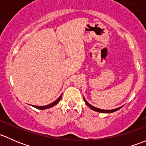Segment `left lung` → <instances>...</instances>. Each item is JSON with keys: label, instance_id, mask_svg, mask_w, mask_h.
<instances>
[{"label": "left lung", "instance_id": "obj_1", "mask_svg": "<svg viewBox=\"0 0 146 146\" xmlns=\"http://www.w3.org/2000/svg\"><path fill=\"white\" fill-rule=\"evenodd\" d=\"M84 101H85V102L86 103V104H87V105H88V107H89L91 109V110H94V111H98V112H101V113H111V112H114V111H117V110H119V109H121V107H119V108L114 109V110H101V109L97 108V107H93V106H92V105H91L90 104H89V103H88V102L86 101V100L85 99V98H84Z\"/></svg>", "mask_w": 146, "mask_h": 146}]
</instances>
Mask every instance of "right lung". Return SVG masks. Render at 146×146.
I'll return each mask as SVG.
<instances>
[{"mask_svg":"<svg viewBox=\"0 0 146 146\" xmlns=\"http://www.w3.org/2000/svg\"><path fill=\"white\" fill-rule=\"evenodd\" d=\"M61 97H62V95H61V96H60L59 98H58V99L54 101V102L51 103V104H48V105H46V106H35V105H32V107H35V108H36V109H39V110H46V109H48V108H50V107H54V106L56 105V104H58V103L59 102V101L61 100Z\"/></svg>","mask_w":146,"mask_h":146,"instance_id":"add662e5","label":"right lung"}]
</instances>
